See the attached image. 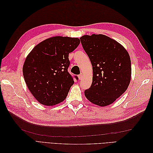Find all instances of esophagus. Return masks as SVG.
I'll use <instances>...</instances> for the list:
<instances>
[{
  "label": "esophagus",
  "instance_id": "esophagus-1",
  "mask_svg": "<svg viewBox=\"0 0 153 153\" xmlns=\"http://www.w3.org/2000/svg\"><path fill=\"white\" fill-rule=\"evenodd\" d=\"M82 74H80V75H78V79H79V80H81L82 79Z\"/></svg>",
  "mask_w": 153,
  "mask_h": 153
}]
</instances>
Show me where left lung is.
<instances>
[{
	"label": "left lung",
	"instance_id": "obj_1",
	"mask_svg": "<svg viewBox=\"0 0 153 153\" xmlns=\"http://www.w3.org/2000/svg\"><path fill=\"white\" fill-rule=\"evenodd\" d=\"M92 66V82L84 92L90 102L100 106L113 103L126 91L131 78V60L125 48L103 34L80 38Z\"/></svg>",
	"mask_w": 153,
	"mask_h": 153
}]
</instances>
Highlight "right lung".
<instances>
[{"instance_id": "right-lung-1", "label": "right lung", "mask_w": 153, "mask_h": 153, "mask_svg": "<svg viewBox=\"0 0 153 153\" xmlns=\"http://www.w3.org/2000/svg\"><path fill=\"white\" fill-rule=\"evenodd\" d=\"M80 43L77 38L52 37L37 45L27 56L23 75L29 90L41 104L53 106L66 99L74 84L68 71L69 53Z\"/></svg>"}]
</instances>
